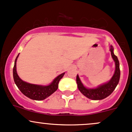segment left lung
<instances>
[{
	"label": "left lung",
	"instance_id": "8db88e82",
	"mask_svg": "<svg viewBox=\"0 0 132 132\" xmlns=\"http://www.w3.org/2000/svg\"><path fill=\"white\" fill-rule=\"evenodd\" d=\"M110 51L111 56H112L113 60L115 61L116 67L115 74L109 82L106 84H104L95 89H88L82 85L78 75L76 76V82L78 84V89L82 95H84L89 99L93 100H100L106 98L107 96L111 95V93L113 92L116 86L118 84L120 76L119 61H118V59L117 56L114 54L113 48L112 46H111Z\"/></svg>",
	"mask_w": 132,
	"mask_h": 132
}]
</instances>
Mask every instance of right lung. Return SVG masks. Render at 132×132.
<instances>
[{"label":"right lung","mask_w":132,"mask_h":132,"mask_svg":"<svg viewBox=\"0 0 132 132\" xmlns=\"http://www.w3.org/2000/svg\"><path fill=\"white\" fill-rule=\"evenodd\" d=\"M18 56L15 60L14 68H13V77L15 85L18 87L20 91L25 96L34 100H43L50 96L51 95L57 90L58 88V83L60 79L63 77L64 73L61 74L54 79L52 83L48 86H40V85H32L23 81L19 77L16 71V61Z\"/></svg>","instance_id":"add662e5"}]
</instances>
